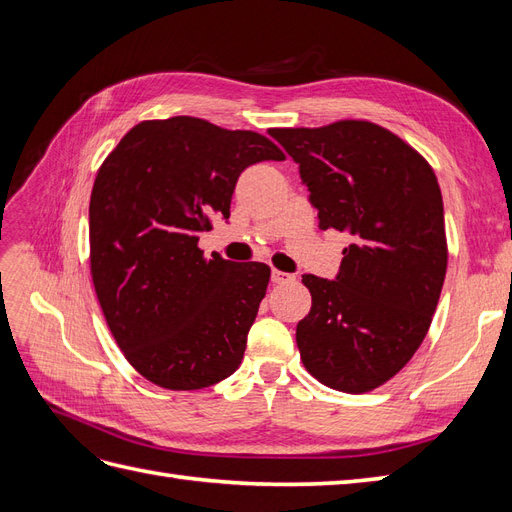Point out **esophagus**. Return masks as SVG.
I'll return each instance as SVG.
<instances>
[{
    "label": "esophagus",
    "mask_w": 512,
    "mask_h": 512,
    "mask_svg": "<svg viewBox=\"0 0 512 512\" xmlns=\"http://www.w3.org/2000/svg\"><path fill=\"white\" fill-rule=\"evenodd\" d=\"M271 280H273V284H290V282L297 280V277H294L292 273H284V271L273 269L271 271Z\"/></svg>",
    "instance_id": "obj_1"
}]
</instances>
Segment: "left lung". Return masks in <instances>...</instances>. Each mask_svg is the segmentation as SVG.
Instances as JSON below:
<instances>
[{
	"mask_svg": "<svg viewBox=\"0 0 512 512\" xmlns=\"http://www.w3.org/2000/svg\"><path fill=\"white\" fill-rule=\"evenodd\" d=\"M269 134L299 164L322 230L352 237L335 280L303 275L297 324L309 374L337 391L391 380L423 344L446 275L444 205L423 156L369 121Z\"/></svg>",
	"mask_w": 512,
	"mask_h": 512,
	"instance_id": "left-lung-1",
	"label": "left lung"
}]
</instances>
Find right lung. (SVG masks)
<instances>
[{
    "label": "right lung",
    "mask_w": 512,
    "mask_h": 512,
    "mask_svg": "<svg viewBox=\"0 0 512 512\" xmlns=\"http://www.w3.org/2000/svg\"><path fill=\"white\" fill-rule=\"evenodd\" d=\"M286 156L267 136L198 117L141 121L98 170L91 277L117 346L149 382L196 391L235 374L271 269L203 256L247 166Z\"/></svg>",
    "instance_id": "obj_1"
}]
</instances>
